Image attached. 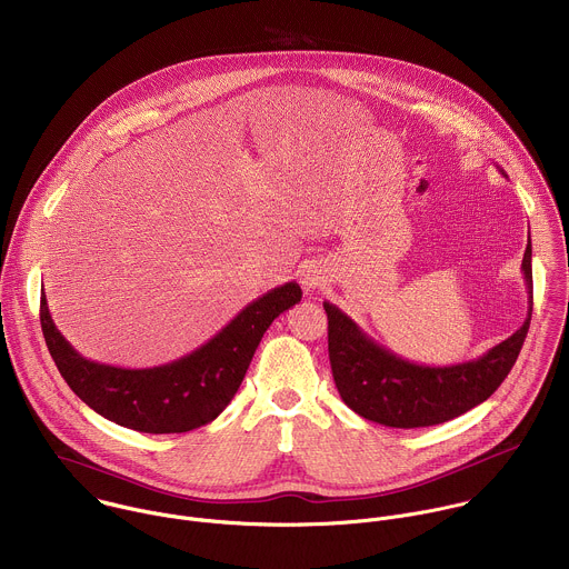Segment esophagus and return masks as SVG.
I'll use <instances>...</instances> for the list:
<instances>
[{
    "mask_svg": "<svg viewBox=\"0 0 569 569\" xmlns=\"http://www.w3.org/2000/svg\"><path fill=\"white\" fill-rule=\"evenodd\" d=\"M300 282H302V287H305L307 291H311V289L320 287V276H316V271H302Z\"/></svg>",
    "mask_w": 569,
    "mask_h": 569,
    "instance_id": "esophagus-1",
    "label": "esophagus"
}]
</instances>
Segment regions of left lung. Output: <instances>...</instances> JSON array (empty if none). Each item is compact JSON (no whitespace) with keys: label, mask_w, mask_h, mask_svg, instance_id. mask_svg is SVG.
<instances>
[{"label":"left lung","mask_w":569,"mask_h":569,"mask_svg":"<svg viewBox=\"0 0 569 569\" xmlns=\"http://www.w3.org/2000/svg\"><path fill=\"white\" fill-rule=\"evenodd\" d=\"M503 177H508L501 170ZM530 296L528 318L508 340L483 356L428 367L399 358L367 336L342 309L325 300L329 360L342 401L360 417L390 428H421L455 419L486 401L512 371L532 318V242L521 262Z\"/></svg>","instance_id":"obj_1"}]
</instances>
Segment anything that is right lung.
<instances>
[{
  "mask_svg": "<svg viewBox=\"0 0 569 569\" xmlns=\"http://www.w3.org/2000/svg\"><path fill=\"white\" fill-rule=\"evenodd\" d=\"M300 298V284L284 282L249 302L190 356L152 369H121L86 360L54 327L46 296H41L39 316L46 347L81 401L119 426L166 435L204 426L227 408L264 331Z\"/></svg>",
  "mask_w": 569,
  "mask_h": 569,
  "instance_id": "right-lung-1",
  "label": "right lung"
}]
</instances>
